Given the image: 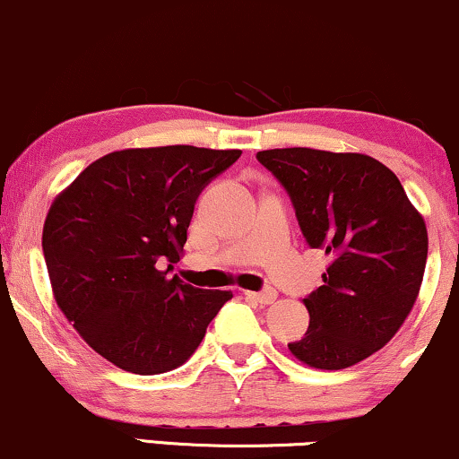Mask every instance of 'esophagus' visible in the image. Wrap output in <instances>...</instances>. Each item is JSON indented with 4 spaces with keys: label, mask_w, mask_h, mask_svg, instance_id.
<instances>
[{
    "label": "esophagus",
    "mask_w": 459,
    "mask_h": 459,
    "mask_svg": "<svg viewBox=\"0 0 459 459\" xmlns=\"http://www.w3.org/2000/svg\"><path fill=\"white\" fill-rule=\"evenodd\" d=\"M247 299H251L255 303H261V306H267V303H273L276 301V290L273 289H265V290H259V293H253V290H247Z\"/></svg>",
    "instance_id": "esophagus-1"
}]
</instances>
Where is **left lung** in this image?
<instances>
[{"label":"left lung","instance_id":"left-lung-1","mask_svg":"<svg viewBox=\"0 0 459 459\" xmlns=\"http://www.w3.org/2000/svg\"><path fill=\"white\" fill-rule=\"evenodd\" d=\"M257 160L287 189L301 234L331 265L303 303L309 326L290 354L307 367H352L384 348L418 299L428 257L424 217L398 177L365 153L287 147Z\"/></svg>","mask_w":459,"mask_h":459}]
</instances>
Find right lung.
Wrapping results in <instances>:
<instances>
[{"mask_svg": "<svg viewBox=\"0 0 459 459\" xmlns=\"http://www.w3.org/2000/svg\"><path fill=\"white\" fill-rule=\"evenodd\" d=\"M240 153L194 145L113 152L52 202L41 234L52 293L88 346L116 367L136 375L181 367L231 299V290L195 289L169 272L202 189Z\"/></svg>", "mask_w": 459, "mask_h": 459, "instance_id": "right-lung-1", "label": "right lung"}]
</instances>
